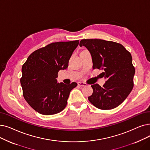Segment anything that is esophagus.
<instances>
[{
  "label": "esophagus",
  "mask_w": 150,
  "mask_h": 150,
  "mask_svg": "<svg viewBox=\"0 0 150 150\" xmlns=\"http://www.w3.org/2000/svg\"><path fill=\"white\" fill-rule=\"evenodd\" d=\"M78 85L80 86H86L87 84L86 83L80 81V82H78Z\"/></svg>",
  "instance_id": "esophagus-1"
}]
</instances>
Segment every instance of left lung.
I'll return each mask as SVG.
<instances>
[{
  "label": "left lung",
  "instance_id": "1",
  "mask_svg": "<svg viewBox=\"0 0 150 150\" xmlns=\"http://www.w3.org/2000/svg\"><path fill=\"white\" fill-rule=\"evenodd\" d=\"M80 46L89 51L93 69L103 70L102 74L107 80L103 87L98 84L91 85L93 93L88 100L101 110L119 106L134 87L135 68L130 52L120 43L101 39H83Z\"/></svg>",
  "mask_w": 150,
  "mask_h": 150
}]
</instances>
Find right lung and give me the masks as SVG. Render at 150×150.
<instances>
[{"label": "right lung", "mask_w": 150, "mask_h": 150, "mask_svg": "<svg viewBox=\"0 0 150 150\" xmlns=\"http://www.w3.org/2000/svg\"><path fill=\"white\" fill-rule=\"evenodd\" d=\"M79 40L50 43L28 57L22 67L20 82L24 98L36 112L44 115L61 112L66 107L71 89L77 86L57 83L60 70L66 69Z\"/></svg>", "instance_id": "obj_1"}]
</instances>
